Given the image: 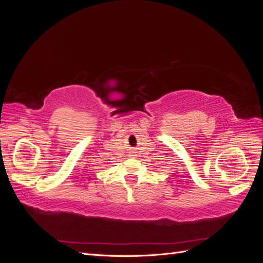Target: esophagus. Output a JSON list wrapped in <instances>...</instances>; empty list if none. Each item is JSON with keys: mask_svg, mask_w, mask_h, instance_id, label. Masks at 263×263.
<instances>
[{"mask_svg": "<svg viewBox=\"0 0 263 263\" xmlns=\"http://www.w3.org/2000/svg\"><path fill=\"white\" fill-rule=\"evenodd\" d=\"M129 156H130V157H134V156H135V154H134V153H130V155H129Z\"/></svg>", "mask_w": 263, "mask_h": 263, "instance_id": "esophagus-1", "label": "esophagus"}]
</instances>
